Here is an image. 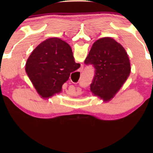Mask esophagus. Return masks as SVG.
Wrapping results in <instances>:
<instances>
[{"instance_id":"1","label":"esophagus","mask_w":153,"mask_h":153,"mask_svg":"<svg viewBox=\"0 0 153 153\" xmlns=\"http://www.w3.org/2000/svg\"><path fill=\"white\" fill-rule=\"evenodd\" d=\"M82 68H82V67H81V68H80V71H82Z\"/></svg>"}]
</instances>
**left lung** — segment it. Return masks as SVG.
Instances as JSON below:
<instances>
[{
  "instance_id": "obj_1",
  "label": "left lung",
  "mask_w": 153,
  "mask_h": 153,
  "mask_svg": "<svg viewBox=\"0 0 153 153\" xmlns=\"http://www.w3.org/2000/svg\"><path fill=\"white\" fill-rule=\"evenodd\" d=\"M84 62L92 65L95 68L91 92L106 101L112 99L118 92L131 71L126 50L109 37L95 42Z\"/></svg>"
}]
</instances>
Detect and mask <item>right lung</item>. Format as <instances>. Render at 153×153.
I'll use <instances>...</instances> for the list:
<instances>
[{
	"label": "right lung",
	"instance_id": "1",
	"mask_svg": "<svg viewBox=\"0 0 153 153\" xmlns=\"http://www.w3.org/2000/svg\"><path fill=\"white\" fill-rule=\"evenodd\" d=\"M80 66L75 62L71 46L53 37L39 44L31 52L26 72L39 94L47 98L60 92L71 73Z\"/></svg>",
	"mask_w": 153,
	"mask_h": 153
}]
</instances>
